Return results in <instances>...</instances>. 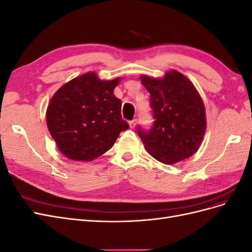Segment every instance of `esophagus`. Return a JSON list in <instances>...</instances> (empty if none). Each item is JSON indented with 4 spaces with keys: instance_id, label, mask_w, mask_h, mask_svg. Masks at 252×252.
Segmentation results:
<instances>
[{
    "instance_id": "34e87169",
    "label": "esophagus",
    "mask_w": 252,
    "mask_h": 252,
    "mask_svg": "<svg viewBox=\"0 0 252 252\" xmlns=\"http://www.w3.org/2000/svg\"><path fill=\"white\" fill-rule=\"evenodd\" d=\"M136 123H138V120H136V119H133L132 121L129 122V127H130L131 129H133V128L136 126Z\"/></svg>"
}]
</instances>
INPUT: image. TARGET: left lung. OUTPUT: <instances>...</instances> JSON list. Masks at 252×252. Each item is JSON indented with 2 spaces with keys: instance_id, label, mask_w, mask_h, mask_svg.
Listing matches in <instances>:
<instances>
[{
  "instance_id": "1",
  "label": "left lung",
  "mask_w": 252,
  "mask_h": 252,
  "mask_svg": "<svg viewBox=\"0 0 252 252\" xmlns=\"http://www.w3.org/2000/svg\"><path fill=\"white\" fill-rule=\"evenodd\" d=\"M150 94L156 120L150 131L138 133L148 154L166 165L188 158L200 148L206 132V111L192 82L170 69L163 78L141 75Z\"/></svg>"
}]
</instances>
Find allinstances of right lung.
<instances>
[{"label":"right lung","mask_w":252,"mask_h":252,"mask_svg":"<svg viewBox=\"0 0 252 252\" xmlns=\"http://www.w3.org/2000/svg\"><path fill=\"white\" fill-rule=\"evenodd\" d=\"M122 78L100 80L86 72L61 86L46 110L48 130L61 154L72 161L90 162L108 151L121 131L122 102L113 94Z\"/></svg>","instance_id":"obj_1"}]
</instances>
